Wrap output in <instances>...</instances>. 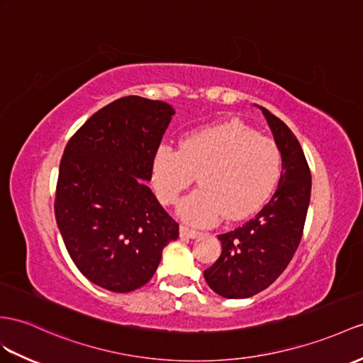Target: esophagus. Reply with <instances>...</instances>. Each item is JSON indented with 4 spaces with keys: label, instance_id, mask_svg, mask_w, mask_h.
<instances>
[{
    "label": "esophagus",
    "instance_id": "34e87169",
    "mask_svg": "<svg viewBox=\"0 0 363 363\" xmlns=\"http://www.w3.org/2000/svg\"><path fill=\"white\" fill-rule=\"evenodd\" d=\"M180 235L182 237H188V238H196L197 235H200L199 231H196V229H191L188 226H180Z\"/></svg>",
    "mask_w": 363,
    "mask_h": 363
}]
</instances>
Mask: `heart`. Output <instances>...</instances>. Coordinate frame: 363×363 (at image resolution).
I'll return each mask as SVG.
<instances>
[{"label":"heart","instance_id":"heart-1","mask_svg":"<svg viewBox=\"0 0 363 363\" xmlns=\"http://www.w3.org/2000/svg\"><path fill=\"white\" fill-rule=\"evenodd\" d=\"M281 174L276 141L233 120L191 132L180 151L162 145L152 162V184L163 205H174L196 180L200 188L184 199L179 214L191 225L208 226L225 216L242 220L269 199Z\"/></svg>","mask_w":363,"mask_h":363}]
</instances>
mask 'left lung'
<instances>
[{
  "mask_svg": "<svg viewBox=\"0 0 363 363\" xmlns=\"http://www.w3.org/2000/svg\"><path fill=\"white\" fill-rule=\"evenodd\" d=\"M281 152V175L271 200L250 222L218 235L222 254L205 269L206 284L226 298L267 289L293 259L303 234L311 197V171L294 132L262 108Z\"/></svg>",
  "mask_w": 363,
  "mask_h": 363,
  "instance_id": "8db88e82",
  "label": "left lung"
}]
</instances>
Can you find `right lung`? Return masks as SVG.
Wrapping results in <instances>:
<instances>
[{"label": "right lung", "mask_w": 363, "mask_h": 363, "mask_svg": "<svg viewBox=\"0 0 363 363\" xmlns=\"http://www.w3.org/2000/svg\"><path fill=\"white\" fill-rule=\"evenodd\" d=\"M174 109L138 95L96 111L60 162L55 218L66 250L92 284L129 293L147 284L179 223L145 182Z\"/></svg>", "instance_id": "1"}]
</instances>
